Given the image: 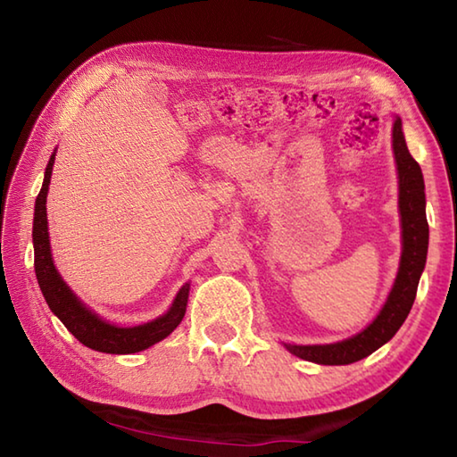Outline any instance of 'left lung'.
<instances>
[{"label": "left lung", "instance_id": "left-lung-1", "mask_svg": "<svg viewBox=\"0 0 457 457\" xmlns=\"http://www.w3.org/2000/svg\"><path fill=\"white\" fill-rule=\"evenodd\" d=\"M393 153H395L397 171H399V212L401 228H403V253L397 272V280L386 298L383 311L378 312L373 324L359 332L357 337L346 338L335 345H312L298 346L286 345L292 354L319 362V365H349V362L361 361L383 346L386 340L395 337L401 324L405 322L409 311H411L417 284L425 268L429 244V226L425 220V185L421 167L411 157L403 130H401V119L393 125Z\"/></svg>", "mask_w": 457, "mask_h": 457}]
</instances>
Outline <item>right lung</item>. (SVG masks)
<instances>
[{
  "label": "right lung",
  "mask_w": 457,
  "mask_h": 457,
  "mask_svg": "<svg viewBox=\"0 0 457 457\" xmlns=\"http://www.w3.org/2000/svg\"><path fill=\"white\" fill-rule=\"evenodd\" d=\"M56 153L52 154L46 167L44 185L40 189V195L36 199V212H34V268L36 278L40 284V290L44 294L46 303H48L50 311L58 316L62 324L72 332V335L80 340L84 346L95 349L100 353L111 354H129L149 349L151 345L159 343L165 337L171 335L177 328V324L183 320L185 308H187L189 298V284H185L177 294L171 311L161 316V319L138 324L133 328H120L114 324H108L103 319H98L95 312H90L79 298L74 296L72 290L68 288L62 280L56 266L52 262L50 252V239H48V218H46V195H48V185L52 177V167Z\"/></svg>",
  "instance_id": "obj_1"
}]
</instances>
